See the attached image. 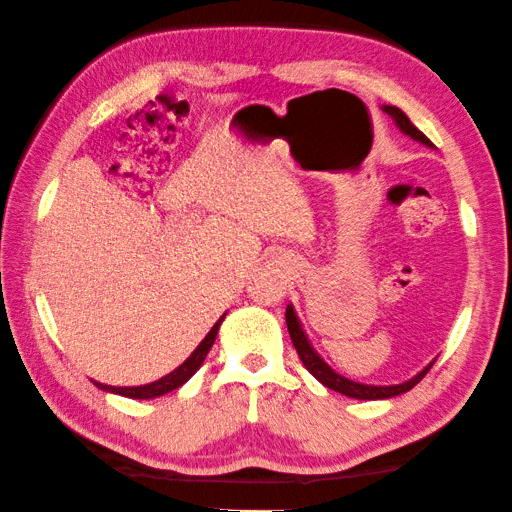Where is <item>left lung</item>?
Wrapping results in <instances>:
<instances>
[{
  "label": "left lung",
  "instance_id": "left-lung-1",
  "mask_svg": "<svg viewBox=\"0 0 512 512\" xmlns=\"http://www.w3.org/2000/svg\"><path fill=\"white\" fill-rule=\"evenodd\" d=\"M383 113H388L392 117V122H395V127L404 133V136L413 138L415 142H422L424 147H433V142L424 136V133L415 127L413 122L408 120L406 113L401 111V108L397 106H381ZM286 324H288V331H290V338H292V345H295L297 354L301 358V363H304V367L308 372H311L317 381H320L322 385H326V388H331L335 392H340V395L345 397H351V399H390V397H397V395H404V392L413 390L417 383H420L424 379V374L431 370L435 358L431 360L429 365L424 367L422 372H417L413 379H408L404 383H395V385H372V383H358L354 379H347V376H342L333 370V367L326 363V360L317 354L315 347L311 345V340H308V335L304 331V326H301L299 322V315L295 311V306L288 304L286 308Z\"/></svg>",
  "mask_w": 512,
  "mask_h": 512
}]
</instances>
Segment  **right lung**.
Listing matches in <instances>:
<instances>
[{
    "mask_svg": "<svg viewBox=\"0 0 512 512\" xmlns=\"http://www.w3.org/2000/svg\"><path fill=\"white\" fill-rule=\"evenodd\" d=\"M224 317H226V313L213 324V329L206 333V338L199 342L197 349L192 351V354L186 360H183V363L177 367V370L161 376V379H158V381H152V383H147V385H131V388H129V385H127V388H117V385H106V383H99V381H92V383H95L99 390L113 392V395H122V397H129V399H154V397L167 395V392L177 390V388H181L183 383L190 381L192 374L199 370L201 363H204L206 354L213 347V342L217 338V331H220Z\"/></svg>",
    "mask_w": 512,
    "mask_h": 512,
    "instance_id": "obj_1",
    "label": "right lung"
}]
</instances>
